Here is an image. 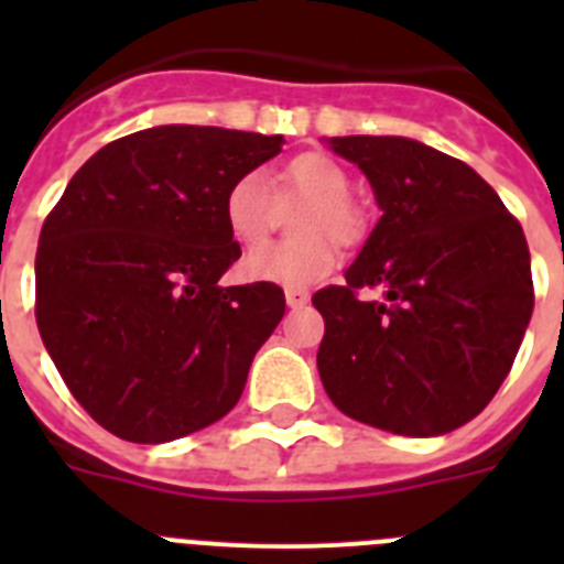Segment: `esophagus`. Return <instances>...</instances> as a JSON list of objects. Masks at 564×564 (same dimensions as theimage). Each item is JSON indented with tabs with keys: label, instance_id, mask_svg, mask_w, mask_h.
<instances>
[{
	"label": "esophagus",
	"instance_id": "obj_1",
	"mask_svg": "<svg viewBox=\"0 0 564 564\" xmlns=\"http://www.w3.org/2000/svg\"><path fill=\"white\" fill-rule=\"evenodd\" d=\"M285 299L291 307H305L307 302H311V293H307L305 288H288Z\"/></svg>",
	"mask_w": 564,
	"mask_h": 564
}]
</instances>
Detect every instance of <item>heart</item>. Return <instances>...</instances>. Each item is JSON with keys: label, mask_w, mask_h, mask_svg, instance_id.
Masks as SVG:
<instances>
[{"label": "heart", "mask_w": 564, "mask_h": 564, "mask_svg": "<svg viewBox=\"0 0 564 564\" xmlns=\"http://www.w3.org/2000/svg\"><path fill=\"white\" fill-rule=\"evenodd\" d=\"M350 172L325 152H299L271 172V188L259 174H242L228 186L223 217L239 246H259L276 226L279 206L305 203L296 214L302 237L253 248L242 273L257 282L311 285L338 262V246L356 248L370 234L367 212L350 197Z\"/></svg>", "instance_id": "b5f03b06"}]
</instances>
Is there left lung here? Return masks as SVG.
Wrapping results in <instances>:
<instances>
[{
	"label": "left lung",
	"instance_id": "1",
	"mask_svg": "<svg viewBox=\"0 0 564 564\" xmlns=\"http://www.w3.org/2000/svg\"><path fill=\"white\" fill-rule=\"evenodd\" d=\"M372 183L381 220L344 273L313 293L318 376L344 415L430 437L480 415L534 311L517 217L463 161L410 138H330ZM381 290L383 300H364Z\"/></svg>",
	"mask_w": 564,
	"mask_h": 564
}]
</instances>
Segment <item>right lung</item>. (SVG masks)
Returning <instances> with one entry per match:
<instances>
[{
	"instance_id": "add662e5",
	"label": "right lung",
	"mask_w": 564,
	"mask_h": 564,
	"mask_svg": "<svg viewBox=\"0 0 564 564\" xmlns=\"http://www.w3.org/2000/svg\"><path fill=\"white\" fill-rule=\"evenodd\" d=\"M282 143L220 127L143 129L98 149L47 214L39 333L73 398L112 435L174 441L242 395L285 293L220 285L242 253L223 200Z\"/></svg>"
}]
</instances>
